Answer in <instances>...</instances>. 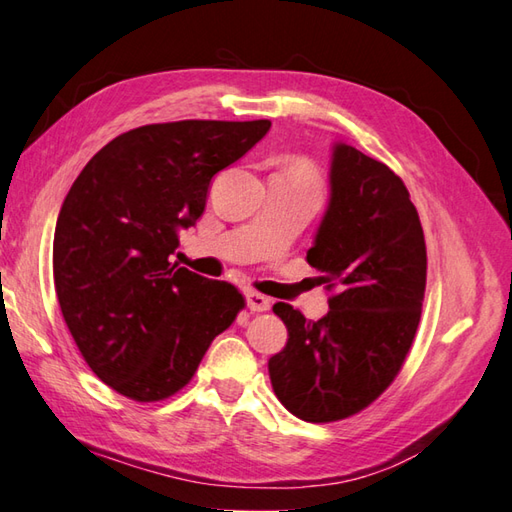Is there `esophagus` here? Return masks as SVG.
I'll list each match as a JSON object with an SVG mask.
<instances>
[{
    "label": "esophagus",
    "mask_w": 512,
    "mask_h": 512,
    "mask_svg": "<svg viewBox=\"0 0 512 512\" xmlns=\"http://www.w3.org/2000/svg\"><path fill=\"white\" fill-rule=\"evenodd\" d=\"M246 306L253 312H264L270 308V299L266 295H262V292L246 290Z\"/></svg>",
    "instance_id": "34e87169"
}]
</instances>
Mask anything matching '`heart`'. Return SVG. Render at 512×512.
<instances>
[{
  "instance_id": "heart-1",
  "label": "heart",
  "mask_w": 512,
  "mask_h": 512,
  "mask_svg": "<svg viewBox=\"0 0 512 512\" xmlns=\"http://www.w3.org/2000/svg\"><path fill=\"white\" fill-rule=\"evenodd\" d=\"M286 173H290V176H295V178H301V180H308V182L317 180V173H314V169L303 160L292 162V167Z\"/></svg>"
}]
</instances>
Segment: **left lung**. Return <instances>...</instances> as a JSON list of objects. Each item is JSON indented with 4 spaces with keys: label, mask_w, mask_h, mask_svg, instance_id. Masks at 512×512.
I'll list each match as a JSON object with an SVG mask.
<instances>
[{
    "label": "left lung",
    "mask_w": 512,
    "mask_h": 512,
    "mask_svg": "<svg viewBox=\"0 0 512 512\" xmlns=\"http://www.w3.org/2000/svg\"><path fill=\"white\" fill-rule=\"evenodd\" d=\"M306 259L336 292L319 321L275 303L288 343L268 361V374L290 413L334 422L383 394L418 330L427 246L405 182L383 162L336 143L330 202Z\"/></svg>",
    "instance_id": "left-lung-1"
}]
</instances>
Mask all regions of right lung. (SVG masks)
Returning <instances> with one entry per match:
<instances>
[{"mask_svg":"<svg viewBox=\"0 0 512 512\" xmlns=\"http://www.w3.org/2000/svg\"><path fill=\"white\" fill-rule=\"evenodd\" d=\"M270 121H178L110 140L74 180L52 244L54 290L85 363L138 402L176 394L244 308L226 281L171 264L211 180Z\"/></svg>","mask_w":512,"mask_h":512,"instance_id":"1","label":"right lung"}]
</instances>
